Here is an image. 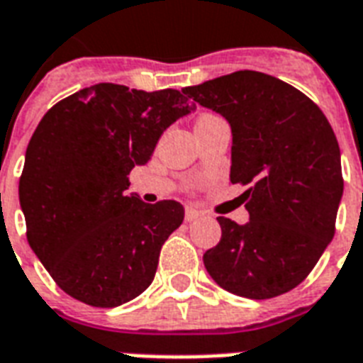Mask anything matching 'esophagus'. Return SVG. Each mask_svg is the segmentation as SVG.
<instances>
[{"label":"esophagus","mask_w":363,"mask_h":363,"mask_svg":"<svg viewBox=\"0 0 363 363\" xmlns=\"http://www.w3.org/2000/svg\"><path fill=\"white\" fill-rule=\"evenodd\" d=\"M201 216L202 213L199 212V210H195V208H191V206L185 208V221H195L199 220Z\"/></svg>","instance_id":"obj_1"}]
</instances>
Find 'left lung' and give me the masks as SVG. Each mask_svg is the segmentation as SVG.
Here are the masks:
<instances>
[{"label":"left lung","mask_w":363,"mask_h":363,"mask_svg":"<svg viewBox=\"0 0 363 363\" xmlns=\"http://www.w3.org/2000/svg\"><path fill=\"white\" fill-rule=\"evenodd\" d=\"M231 125V184L250 221L220 216L221 240L204 254L208 274L248 299L301 284L335 233L342 196L341 151L316 104L272 75L242 69L182 91Z\"/></svg>","instance_id":"left-lung-1"}]
</instances>
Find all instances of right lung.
Segmentation results:
<instances>
[{"label": "right lung", "mask_w": 363, "mask_h": 363, "mask_svg": "<svg viewBox=\"0 0 363 363\" xmlns=\"http://www.w3.org/2000/svg\"><path fill=\"white\" fill-rule=\"evenodd\" d=\"M193 109L174 89L98 83L45 113L28 143L18 199L30 248L67 296L111 308L153 282L184 206L128 195V174L150 161L162 132Z\"/></svg>", "instance_id": "add662e5"}]
</instances>
